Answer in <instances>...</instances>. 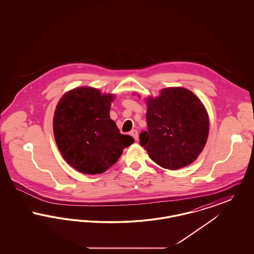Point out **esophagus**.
I'll use <instances>...</instances> for the list:
<instances>
[{
  "label": "esophagus",
  "mask_w": 254,
  "mask_h": 254,
  "mask_svg": "<svg viewBox=\"0 0 254 254\" xmlns=\"http://www.w3.org/2000/svg\"><path fill=\"white\" fill-rule=\"evenodd\" d=\"M130 135L132 136L133 138L137 141L138 140V132H137V130L136 129H133L130 131Z\"/></svg>",
  "instance_id": "esophagus-1"
}]
</instances>
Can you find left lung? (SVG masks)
Wrapping results in <instances>:
<instances>
[{
    "label": "left lung",
    "instance_id": "obj_1",
    "mask_svg": "<svg viewBox=\"0 0 254 254\" xmlns=\"http://www.w3.org/2000/svg\"><path fill=\"white\" fill-rule=\"evenodd\" d=\"M147 130L140 145L165 169H181L195 161L208 135V116L202 102L183 87H169L146 101Z\"/></svg>",
    "mask_w": 254,
    "mask_h": 254
}]
</instances>
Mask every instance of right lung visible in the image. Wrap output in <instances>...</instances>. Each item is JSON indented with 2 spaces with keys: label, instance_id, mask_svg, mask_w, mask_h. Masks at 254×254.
Segmentation results:
<instances>
[{
  "label": "right lung",
  "instance_id": "1",
  "mask_svg": "<svg viewBox=\"0 0 254 254\" xmlns=\"http://www.w3.org/2000/svg\"><path fill=\"white\" fill-rule=\"evenodd\" d=\"M112 95L92 87L64 94L56 107L53 131L64 159L78 171L100 174L113 166L123 149L134 143L110 119Z\"/></svg>",
  "mask_w": 254,
  "mask_h": 254
}]
</instances>
